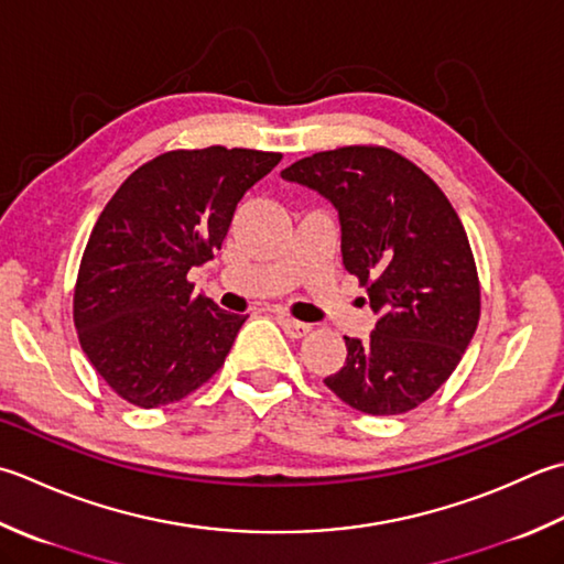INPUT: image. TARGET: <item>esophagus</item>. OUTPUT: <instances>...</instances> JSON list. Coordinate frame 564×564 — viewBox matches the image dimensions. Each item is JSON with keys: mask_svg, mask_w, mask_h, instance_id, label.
Masks as SVG:
<instances>
[{"mask_svg": "<svg viewBox=\"0 0 564 564\" xmlns=\"http://www.w3.org/2000/svg\"><path fill=\"white\" fill-rule=\"evenodd\" d=\"M279 325L283 327V333L293 337V339H301L305 337L307 333H311V325L307 323H297V319L289 317V315H279Z\"/></svg>", "mask_w": 564, "mask_h": 564, "instance_id": "34e87169", "label": "esophagus"}]
</instances>
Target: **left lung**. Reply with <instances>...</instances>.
Masks as SVG:
<instances>
[{
  "label": "left lung",
  "instance_id": "obj_1",
  "mask_svg": "<svg viewBox=\"0 0 564 564\" xmlns=\"http://www.w3.org/2000/svg\"><path fill=\"white\" fill-rule=\"evenodd\" d=\"M337 209L341 261L377 315L369 339L345 337L347 359L325 383L369 415L427 401L469 347L479 279L467 231L445 193L401 153L319 151L281 171Z\"/></svg>",
  "mask_w": 564,
  "mask_h": 564
}]
</instances>
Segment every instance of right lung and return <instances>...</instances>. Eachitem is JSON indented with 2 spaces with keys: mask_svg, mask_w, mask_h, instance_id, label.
<instances>
[{
  "mask_svg": "<svg viewBox=\"0 0 564 564\" xmlns=\"http://www.w3.org/2000/svg\"><path fill=\"white\" fill-rule=\"evenodd\" d=\"M281 153L169 151L121 183L77 273L73 317L83 351L121 399L159 408L213 377L249 315L227 313L187 281L213 261L241 197Z\"/></svg>",
  "mask_w": 564,
  "mask_h": 564,
  "instance_id": "1",
  "label": "right lung"
}]
</instances>
